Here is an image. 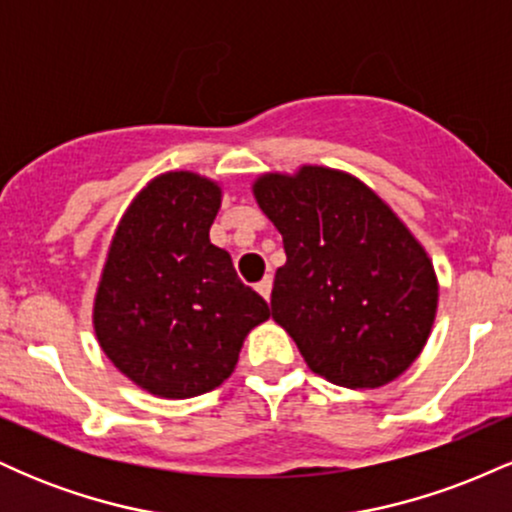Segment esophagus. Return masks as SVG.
Returning <instances> with one entry per match:
<instances>
[{"mask_svg":"<svg viewBox=\"0 0 512 512\" xmlns=\"http://www.w3.org/2000/svg\"><path fill=\"white\" fill-rule=\"evenodd\" d=\"M257 289V293H260V296L264 298V301H269V296H272V276H264V279L260 281V284L255 286Z\"/></svg>","mask_w":512,"mask_h":512,"instance_id":"34e87169","label":"esophagus"}]
</instances>
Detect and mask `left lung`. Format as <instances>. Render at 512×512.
I'll list each match as a JSON object with an SVG mask.
<instances>
[{
	"label": "left lung",
	"mask_w": 512,
	"mask_h": 512,
	"mask_svg": "<svg viewBox=\"0 0 512 512\" xmlns=\"http://www.w3.org/2000/svg\"><path fill=\"white\" fill-rule=\"evenodd\" d=\"M252 195L286 250L274 276L272 317L308 368L351 390L399 378L436 320L438 279L424 245L344 170L264 173Z\"/></svg>",
	"instance_id": "8db88e82"
}]
</instances>
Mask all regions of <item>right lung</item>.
<instances>
[{"mask_svg": "<svg viewBox=\"0 0 512 512\" xmlns=\"http://www.w3.org/2000/svg\"><path fill=\"white\" fill-rule=\"evenodd\" d=\"M221 185L190 170L158 175L115 228L93 301V330L113 366L166 399L219 387L269 308L231 255L209 240Z\"/></svg>", "mask_w": 512, "mask_h": 512, "instance_id": "obj_1", "label": "right lung"}]
</instances>
